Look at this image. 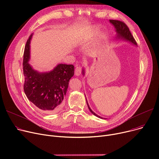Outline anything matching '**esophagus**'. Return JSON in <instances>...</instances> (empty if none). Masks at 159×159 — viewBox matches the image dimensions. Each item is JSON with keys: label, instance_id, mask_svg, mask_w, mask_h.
<instances>
[{"label": "esophagus", "instance_id": "34e87169", "mask_svg": "<svg viewBox=\"0 0 159 159\" xmlns=\"http://www.w3.org/2000/svg\"><path fill=\"white\" fill-rule=\"evenodd\" d=\"M82 69V68L81 66H77L76 68H75V75H77V76L79 75L81 73Z\"/></svg>", "mask_w": 159, "mask_h": 159}]
</instances>
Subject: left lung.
<instances>
[{
    "instance_id": "left-lung-1",
    "label": "left lung",
    "mask_w": 159,
    "mask_h": 159,
    "mask_svg": "<svg viewBox=\"0 0 159 159\" xmlns=\"http://www.w3.org/2000/svg\"><path fill=\"white\" fill-rule=\"evenodd\" d=\"M110 22L115 26V28L116 29V33H117V37L118 38L124 39L127 40L131 42V43L137 45L136 40H135L133 36L131 35V33L129 30V28L128 27V26L126 24H125L122 21L117 20H110ZM83 73H84V72H83ZM87 104H88V107L89 108V111L91 113H92L94 115L97 116V117L101 118V116L97 115L96 113H95L92 110H91V108L89 107V106L88 104V102H87Z\"/></svg>"
}]
</instances>
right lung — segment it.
Listing matches in <instances>:
<instances>
[{
  "label": "right lung",
  "instance_id": "obj_1",
  "mask_svg": "<svg viewBox=\"0 0 159 159\" xmlns=\"http://www.w3.org/2000/svg\"><path fill=\"white\" fill-rule=\"evenodd\" d=\"M28 39L23 56L24 91L29 101L42 111L53 113L61 109L70 79L74 75L72 64H58L49 73H40L28 63L30 43Z\"/></svg>",
  "mask_w": 159,
  "mask_h": 159
}]
</instances>
